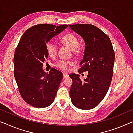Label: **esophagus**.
<instances>
[{
  "mask_svg": "<svg viewBox=\"0 0 133 133\" xmlns=\"http://www.w3.org/2000/svg\"><path fill=\"white\" fill-rule=\"evenodd\" d=\"M69 75L66 74V73H63V79H66L67 78H68Z\"/></svg>",
  "mask_w": 133,
  "mask_h": 133,
  "instance_id": "1",
  "label": "esophagus"
}]
</instances>
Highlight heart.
Returning <instances> with one entry per match:
<instances>
[{
  "instance_id": "b5f03b06",
  "label": "heart",
  "mask_w": 133,
  "mask_h": 133,
  "mask_svg": "<svg viewBox=\"0 0 133 133\" xmlns=\"http://www.w3.org/2000/svg\"><path fill=\"white\" fill-rule=\"evenodd\" d=\"M61 41L70 49L75 51H78L79 41L75 35L72 34H67L61 38ZM46 48L48 54L50 57H54L56 54L57 46L54 41H49L46 43ZM73 64L72 61L60 60L57 63V67L61 70L66 71L69 69V66Z\"/></svg>"
}]
</instances>
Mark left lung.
Listing matches in <instances>:
<instances>
[{
  "label": "left lung",
  "instance_id": "obj_1",
  "mask_svg": "<svg viewBox=\"0 0 133 133\" xmlns=\"http://www.w3.org/2000/svg\"><path fill=\"white\" fill-rule=\"evenodd\" d=\"M82 37L85 50L79 73L88 71L87 78L80 75H69L73 83L70 90L72 104L77 108L90 110L102 102L109 88L113 76L115 53L110 39L104 32L91 24L69 25Z\"/></svg>",
  "mask_w": 133,
  "mask_h": 133
}]
</instances>
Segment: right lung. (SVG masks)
Instances as JSON below:
<instances>
[{"instance_id":"add662e5","label":"right lung","mask_w":133,"mask_h":133,"mask_svg":"<svg viewBox=\"0 0 133 133\" xmlns=\"http://www.w3.org/2000/svg\"><path fill=\"white\" fill-rule=\"evenodd\" d=\"M68 27L42 24L29 29L21 36L14 57V77L25 102L44 108L54 102L63 73L52 68L45 73L43 63L48 58L46 43Z\"/></svg>"}]
</instances>
